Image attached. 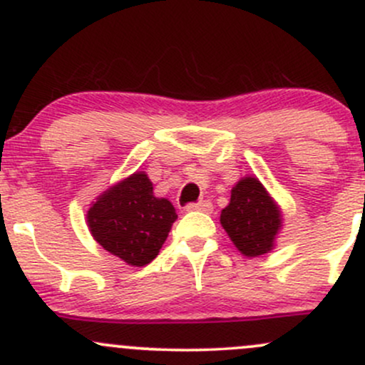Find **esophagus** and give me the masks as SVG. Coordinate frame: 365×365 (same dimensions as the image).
Returning a JSON list of instances; mask_svg holds the SVG:
<instances>
[{
	"label": "esophagus",
	"mask_w": 365,
	"mask_h": 365,
	"mask_svg": "<svg viewBox=\"0 0 365 365\" xmlns=\"http://www.w3.org/2000/svg\"><path fill=\"white\" fill-rule=\"evenodd\" d=\"M187 211H200V212H206V215H211V212H212V204L209 202V200H200V202L188 204Z\"/></svg>",
	"instance_id": "34e87169"
}]
</instances>
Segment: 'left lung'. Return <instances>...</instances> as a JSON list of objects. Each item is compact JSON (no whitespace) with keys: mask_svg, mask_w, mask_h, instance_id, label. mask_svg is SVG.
<instances>
[{"mask_svg":"<svg viewBox=\"0 0 365 365\" xmlns=\"http://www.w3.org/2000/svg\"><path fill=\"white\" fill-rule=\"evenodd\" d=\"M220 223L240 254L259 257L274 249L283 228V215L259 178L244 177L233 185Z\"/></svg>","mask_w":365,"mask_h":365,"instance_id":"left-lung-1","label":"left lung"}]
</instances>
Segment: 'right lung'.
<instances>
[{
	"mask_svg": "<svg viewBox=\"0 0 365 365\" xmlns=\"http://www.w3.org/2000/svg\"><path fill=\"white\" fill-rule=\"evenodd\" d=\"M86 216L92 238L137 267L156 257L178 217L168 199L154 195L145 171H135L106 188L92 200Z\"/></svg>",
	"mask_w": 365,
	"mask_h": 365,
	"instance_id": "obj_1",
	"label": "right lung"
}]
</instances>
